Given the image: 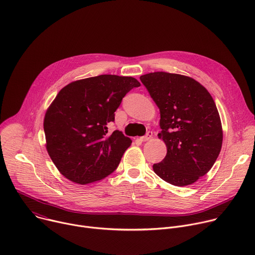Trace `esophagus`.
Returning a JSON list of instances; mask_svg holds the SVG:
<instances>
[{
	"label": "esophagus",
	"mask_w": 255,
	"mask_h": 255,
	"mask_svg": "<svg viewBox=\"0 0 255 255\" xmlns=\"http://www.w3.org/2000/svg\"><path fill=\"white\" fill-rule=\"evenodd\" d=\"M152 136H153V134H152V132H147V134L145 135V136H142V137H140L139 138V140L140 141H148V140H150L151 138H152Z\"/></svg>",
	"instance_id": "esophagus-1"
}]
</instances>
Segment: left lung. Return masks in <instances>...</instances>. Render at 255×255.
<instances>
[{
    "instance_id": "1",
    "label": "left lung",
    "mask_w": 255,
    "mask_h": 255,
    "mask_svg": "<svg viewBox=\"0 0 255 255\" xmlns=\"http://www.w3.org/2000/svg\"><path fill=\"white\" fill-rule=\"evenodd\" d=\"M159 108L158 138L166 155L154 172L176 187L190 186L214 165L222 147L223 130L216 104L196 80L164 71L140 77Z\"/></svg>"
}]
</instances>
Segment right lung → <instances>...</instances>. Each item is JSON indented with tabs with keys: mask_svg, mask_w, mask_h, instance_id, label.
Wrapping results in <instances>:
<instances>
[{
	"mask_svg": "<svg viewBox=\"0 0 255 255\" xmlns=\"http://www.w3.org/2000/svg\"><path fill=\"white\" fill-rule=\"evenodd\" d=\"M140 86L132 77L101 75L62 88L45 113L46 150L59 172L79 185L103 179L118 166L132 141L108 123L125 95Z\"/></svg>",
	"mask_w": 255,
	"mask_h": 255,
	"instance_id": "right-lung-1",
	"label": "right lung"
}]
</instances>
